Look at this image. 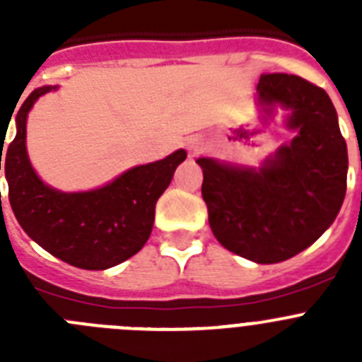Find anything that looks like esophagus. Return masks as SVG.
I'll return each instance as SVG.
<instances>
[{
	"label": "esophagus",
	"instance_id": "esophagus-1",
	"mask_svg": "<svg viewBox=\"0 0 362 362\" xmlns=\"http://www.w3.org/2000/svg\"><path fill=\"white\" fill-rule=\"evenodd\" d=\"M199 145H201V143L197 141V139H194V141L188 143V148H190V150H197V148H199Z\"/></svg>",
	"mask_w": 362,
	"mask_h": 362
}]
</instances>
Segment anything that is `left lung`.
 <instances>
[{
  "label": "left lung",
  "mask_w": 362,
  "mask_h": 362,
  "mask_svg": "<svg viewBox=\"0 0 362 362\" xmlns=\"http://www.w3.org/2000/svg\"><path fill=\"white\" fill-rule=\"evenodd\" d=\"M263 105L292 110L299 134L259 172L199 158L209 223L226 250L259 264L281 263L317 241L346 194L348 150L337 112L321 86L292 74H264Z\"/></svg>",
  "instance_id": "8db88e82"
}]
</instances>
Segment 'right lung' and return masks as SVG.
<instances>
[{
    "mask_svg": "<svg viewBox=\"0 0 362 362\" xmlns=\"http://www.w3.org/2000/svg\"><path fill=\"white\" fill-rule=\"evenodd\" d=\"M54 88L41 86L25 99L16 117L18 134L3 160L0 150L8 201L21 228L49 254L83 270H107L136 255L148 241L156 203L187 152L177 150L161 161L136 166L98 190H54L32 170L25 146L28 110Z\"/></svg>",
    "mask_w": 362,
    "mask_h": 362,
    "instance_id": "right-lung-1",
    "label": "right lung"
}]
</instances>
